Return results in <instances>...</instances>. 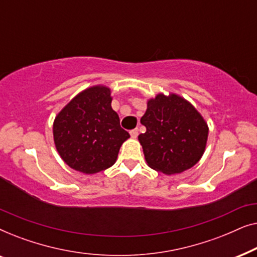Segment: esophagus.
Masks as SVG:
<instances>
[{
	"instance_id": "1",
	"label": "esophagus",
	"mask_w": 257,
	"mask_h": 257,
	"mask_svg": "<svg viewBox=\"0 0 257 257\" xmlns=\"http://www.w3.org/2000/svg\"><path fill=\"white\" fill-rule=\"evenodd\" d=\"M130 135H131L132 138H137L138 137V128H133L130 131Z\"/></svg>"
}]
</instances>
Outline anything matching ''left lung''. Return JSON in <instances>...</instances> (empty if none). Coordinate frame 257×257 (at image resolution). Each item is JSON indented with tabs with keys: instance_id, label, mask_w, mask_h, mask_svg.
Listing matches in <instances>:
<instances>
[{
	"instance_id": "obj_1",
	"label": "left lung",
	"mask_w": 257,
	"mask_h": 257,
	"mask_svg": "<svg viewBox=\"0 0 257 257\" xmlns=\"http://www.w3.org/2000/svg\"><path fill=\"white\" fill-rule=\"evenodd\" d=\"M140 122L146 132L138 138L153 170L168 175L181 173L205 152L208 126L194 106L177 94H158L149 100Z\"/></svg>"
}]
</instances>
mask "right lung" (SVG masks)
I'll return each mask as SVG.
<instances>
[{
	"mask_svg": "<svg viewBox=\"0 0 257 257\" xmlns=\"http://www.w3.org/2000/svg\"><path fill=\"white\" fill-rule=\"evenodd\" d=\"M111 91L90 87L59 112L54 139L59 156L73 170L93 174L112 166L121 144L128 138L111 107Z\"/></svg>",
	"mask_w": 257,
	"mask_h": 257,
	"instance_id": "right-lung-1",
	"label": "right lung"
}]
</instances>
